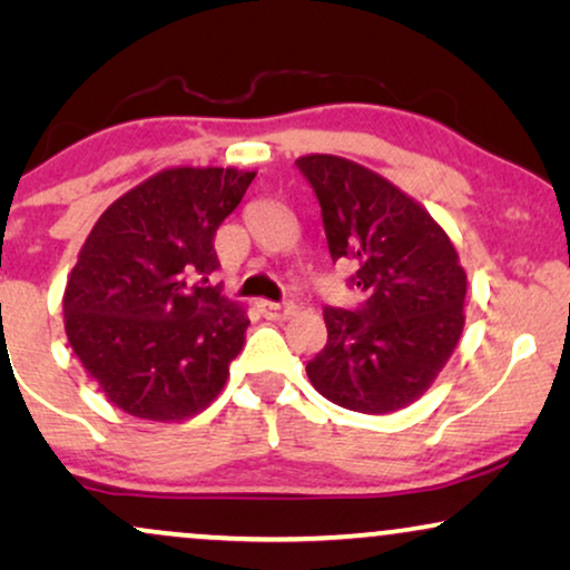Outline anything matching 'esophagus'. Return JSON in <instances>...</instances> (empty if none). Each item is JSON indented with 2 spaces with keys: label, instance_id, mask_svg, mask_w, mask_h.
Returning a JSON list of instances; mask_svg holds the SVG:
<instances>
[{
  "label": "esophagus",
  "instance_id": "obj_1",
  "mask_svg": "<svg viewBox=\"0 0 570 570\" xmlns=\"http://www.w3.org/2000/svg\"><path fill=\"white\" fill-rule=\"evenodd\" d=\"M259 308H262V314L269 318H287L295 311L293 303H272V301H262Z\"/></svg>",
  "mask_w": 570,
  "mask_h": 570
}]
</instances>
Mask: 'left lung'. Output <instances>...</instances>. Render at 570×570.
Masks as SVG:
<instances>
[{
	"mask_svg": "<svg viewBox=\"0 0 570 570\" xmlns=\"http://www.w3.org/2000/svg\"><path fill=\"white\" fill-rule=\"evenodd\" d=\"M314 189L332 262L353 267L355 308H324L326 345L311 384L340 407L386 415L415 402L464 330L466 275L446 233L415 199L334 155L295 160Z\"/></svg>",
	"mask_w": 570,
	"mask_h": 570,
	"instance_id": "left-lung-1",
	"label": "left lung"
}]
</instances>
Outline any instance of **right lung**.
Returning <instances> with one entry per match:
<instances>
[{
  "mask_svg": "<svg viewBox=\"0 0 570 570\" xmlns=\"http://www.w3.org/2000/svg\"><path fill=\"white\" fill-rule=\"evenodd\" d=\"M252 170L168 168L98 217L65 291V330L85 371L135 417L184 420L220 394L246 311L207 285L215 233Z\"/></svg>",
  "mask_w": 570,
  "mask_h": 570,
  "instance_id": "1",
  "label": "right lung"
}]
</instances>
